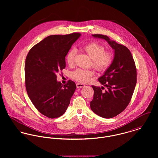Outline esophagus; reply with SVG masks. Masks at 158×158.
<instances>
[{
    "instance_id": "obj_1",
    "label": "esophagus",
    "mask_w": 158,
    "mask_h": 158,
    "mask_svg": "<svg viewBox=\"0 0 158 158\" xmlns=\"http://www.w3.org/2000/svg\"><path fill=\"white\" fill-rule=\"evenodd\" d=\"M76 85H77V88H82L85 86V85L84 84H82V83H77Z\"/></svg>"
}]
</instances>
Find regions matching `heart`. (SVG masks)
Segmentation results:
<instances>
[{"mask_svg":"<svg viewBox=\"0 0 158 158\" xmlns=\"http://www.w3.org/2000/svg\"><path fill=\"white\" fill-rule=\"evenodd\" d=\"M85 52L92 60L94 68L99 71L106 70L111 65L113 60L112 54L109 52H105L104 46L100 44L92 42L84 47ZM77 55V50L72 48L66 56V62L69 66H73ZM94 75V72L89 70L77 69L72 73V77L74 80L81 82L87 83L91 80Z\"/></svg>","mask_w":158,"mask_h":158,"instance_id":"heart-1","label":"heart"}]
</instances>
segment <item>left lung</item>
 <instances>
[{"mask_svg": "<svg viewBox=\"0 0 158 158\" xmlns=\"http://www.w3.org/2000/svg\"><path fill=\"white\" fill-rule=\"evenodd\" d=\"M94 38L105 40L114 50V58L111 65L99 82L108 89L102 92L100 87L92 86L93 100L91 110L98 115L110 118L122 113L129 104L135 88L137 72L135 61L129 49L110 39L106 35H92Z\"/></svg>", "mask_w": 158, "mask_h": 158, "instance_id": "8db88e82", "label": "left lung"}]
</instances>
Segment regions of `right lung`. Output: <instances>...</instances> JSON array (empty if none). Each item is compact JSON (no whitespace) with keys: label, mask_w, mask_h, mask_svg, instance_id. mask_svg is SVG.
<instances>
[{"label":"right lung","mask_w":158,"mask_h":158,"mask_svg":"<svg viewBox=\"0 0 158 158\" xmlns=\"http://www.w3.org/2000/svg\"><path fill=\"white\" fill-rule=\"evenodd\" d=\"M74 33L51 35L33 46L25 65V87L35 108L51 118L66 112L76 89L75 82L69 80L63 85L56 74L66 68L65 57L72 44L81 36Z\"/></svg>","instance_id":"1"}]
</instances>
